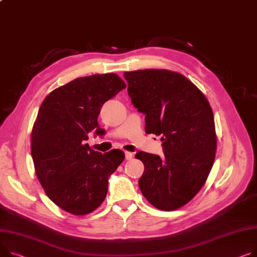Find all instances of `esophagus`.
I'll return each mask as SVG.
<instances>
[{
	"instance_id": "1",
	"label": "esophagus",
	"mask_w": 257,
	"mask_h": 257,
	"mask_svg": "<svg viewBox=\"0 0 257 257\" xmlns=\"http://www.w3.org/2000/svg\"><path fill=\"white\" fill-rule=\"evenodd\" d=\"M133 158V154L130 152H125V159L126 160H131Z\"/></svg>"
}]
</instances>
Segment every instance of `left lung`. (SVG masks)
<instances>
[{
  "mask_svg": "<svg viewBox=\"0 0 257 257\" xmlns=\"http://www.w3.org/2000/svg\"><path fill=\"white\" fill-rule=\"evenodd\" d=\"M134 107L146 114V133L161 135L164 156L138 152L143 195L162 211L181 208L200 190L216 154L214 115L204 95L184 75L160 69L125 72Z\"/></svg>",
  "mask_w": 257,
  "mask_h": 257,
  "instance_id": "left-lung-1",
  "label": "left lung"
}]
</instances>
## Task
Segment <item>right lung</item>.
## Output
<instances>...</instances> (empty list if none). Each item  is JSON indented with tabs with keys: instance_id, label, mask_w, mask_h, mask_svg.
Segmentation results:
<instances>
[{
	"instance_id": "add662e5",
	"label": "right lung",
	"mask_w": 257,
	"mask_h": 257,
	"mask_svg": "<svg viewBox=\"0 0 257 257\" xmlns=\"http://www.w3.org/2000/svg\"><path fill=\"white\" fill-rule=\"evenodd\" d=\"M125 88L114 73L79 77L49 93L39 108L31 139L34 166L47 196L68 213L97 209L125 158L123 151L102 154L84 145L91 131L101 134L102 105Z\"/></svg>"
}]
</instances>
